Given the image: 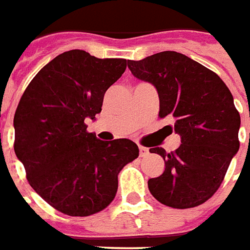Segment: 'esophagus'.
<instances>
[{"label": "esophagus", "mask_w": 250, "mask_h": 250, "mask_svg": "<svg viewBox=\"0 0 250 250\" xmlns=\"http://www.w3.org/2000/svg\"><path fill=\"white\" fill-rule=\"evenodd\" d=\"M139 149H140V156L141 157H145L149 155V149H148V148H145V146H140Z\"/></svg>", "instance_id": "34e87169"}]
</instances>
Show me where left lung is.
I'll return each instance as SVG.
<instances>
[{"label":"left lung","instance_id":"1","mask_svg":"<svg viewBox=\"0 0 250 250\" xmlns=\"http://www.w3.org/2000/svg\"><path fill=\"white\" fill-rule=\"evenodd\" d=\"M128 67L156 87L159 117H171L173 125L166 128L182 140L169 153L149 149L166 162L164 172L148 180L150 194L173 208L199 206L218 190L240 148L241 118L233 95L215 72L175 51L128 60Z\"/></svg>","mask_w":250,"mask_h":250}]
</instances>
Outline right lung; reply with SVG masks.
<instances>
[{"label": "right lung", "mask_w": 250, "mask_h": 250, "mask_svg": "<svg viewBox=\"0 0 250 250\" xmlns=\"http://www.w3.org/2000/svg\"><path fill=\"white\" fill-rule=\"evenodd\" d=\"M126 59H98L82 51L60 54L37 72L15 113V152L33 190L58 211L87 217L111 203L118 173L139 156L128 139L101 141L86 118L101 113L104 95Z\"/></svg>", "instance_id": "1"}]
</instances>
